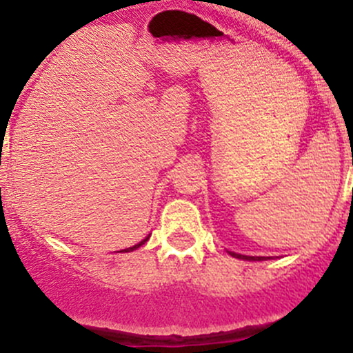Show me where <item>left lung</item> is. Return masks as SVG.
<instances>
[{"label":"left lung","mask_w":353,"mask_h":353,"mask_svg":"<svg viewBox=\"0 0 353 353\" xmlns=\"http://www.w3.org/2000/svg\"><path fill=\"white\" fill-rule=\"evenodd\" d=\"M231 255L232 256H236V258H241V260H263V258H255V256H246V255H239V253H232L231 252Z\"/></svg>","instance_id":"left-lung-1"}]
</instances>
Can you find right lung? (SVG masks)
Returning a JSON list of instances; mask_svg holds the SVG:
<instances>
[{
	"label": "right lung",
	"mask_w": 353,
	"mask_h": 353,
	"mask_svg": "<svg viewBox=\"0 0 353 353\" xmlns=\"http://www.w3.org/2000/svg\"><path fill=\"white\" fill-rule=\"evenodd\" d=\"M146 241H148V238L143 239V241H141V243H137V245H134L132 248H125V250H122V252H132V250H137V248H139V246H143Z\"/></svg>",
	"instance_id": "1"
}]
</instances>
